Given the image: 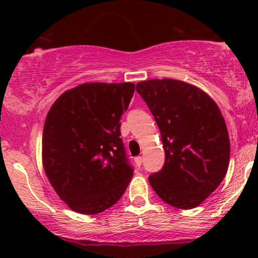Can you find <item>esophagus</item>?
Instances as JSON below:
<instances>
[{
  "mask_svg": "<svg viewBox=\"0 0 258 258\" xmlns=\"http://www.w3.org/2000/svg\"><path fill=\"white\" fill-rule=\"evenodd\" d=\"M142 161H143L142 156H137V158H135V162H136V165H137V166H141Z\"/></svg>",
  "mask_w": 258,
  "mask_h": 258,
  "instance_id": "esophagus-1",
  "label": "esophagus"
}]
</instances>
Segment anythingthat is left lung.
<instances>
[{"mask_svg": "<svg viewBox=\"0 0 258 258\" xmlns=\"http://www.w3.org/2000/svg\"><path fill=\"white\" fill-rule=\"evenodd\" d=\"M136 90L155 117L165 149L164 167L149 177L150 185L168 205L199 206L229 166V135L220 108L199 87L179 80H147Z\"/></svg>", "mask_w": 258, "mask_h": 258, "instance_id": "left-lung-1", "label": "left lung"}]
</instances>
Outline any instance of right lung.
I'll list each match as a JSON object with an SVG mask.
<instances>
[{"mask_svg": "<svg viewBox=\"0 0 258 258\" xmlns=\"http://www.w3.org/2000/svg\"><path fill=\"white\" fill-rule=\"evenodd\" d=\"M135 84L86 82L53 103L42 133V165L73 211L100 214L116 204L132 178L120 119Z\"/></svg>", "mask_w": 258, "mask_h": 258, "instance_id": "add662e5", "label": "right lung"}]
</instances>
